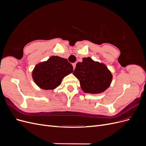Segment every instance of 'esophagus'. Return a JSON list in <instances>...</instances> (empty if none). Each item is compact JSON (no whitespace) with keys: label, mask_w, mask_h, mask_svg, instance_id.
Segmentation results:
<instances>
[{"label":"esophagus","mask_w":146,"mask_h":146,"mask_svg":"<svg viewBox=\"0 0 146 146\" xmlns=\"http://www.w3.org/2000/svg\"><path fill=\"white\" fill-rule=\"evenodd\" d=\"M72 66H73V68H74V69H75V68H76V63H73V64H72Z\"/></svg>","instance_id":"obj_1"}]
</instances>
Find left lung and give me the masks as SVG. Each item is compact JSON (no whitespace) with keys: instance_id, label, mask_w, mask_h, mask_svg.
<instances>
[{"instance_id":"left-lung-1","label":"left lung","mask_w":146,"mask_h":146,"mask_svg":"<svg viewBox=\"0 0 146 146\" xmlns=\"http://www.w3.org/2000/svg\"><path fill=\"white\" fill-rule=\"evenodd\" d=\"M73 74L78 79L83 91L90 94H98L105 91L113 78L107 66L94 61L90 57L83 58L82 62H78Z\"/></svg>"}]
</instances>
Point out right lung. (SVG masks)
Here are the masks:
<instances>
[{
	"mask_svg": "<svg viewBox=\"0 0 146 146\" xmlns=\"http://www.w3.org/2000/svg\"><path fill=\"white\" fill-rule=\"evenodd\" d=\"M73 72V66L67 59L52 56L47 61L36 65L32 77L35 83L43 90H54L63 78Z\"/></svg>",
	"mask_w": 146,
	"mask_h": 146,
	"instance_id": "add662e5",
	"label": "right lung"
}]
</instances>
